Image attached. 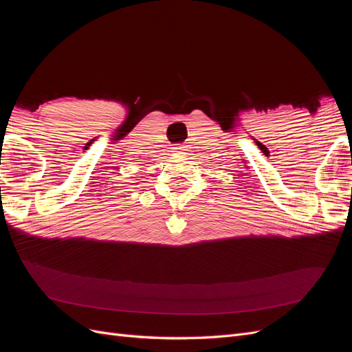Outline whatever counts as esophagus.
<instances>
[{"mask_svg":"<svg viewBox=\"0 0 352 352\" xmlns=\"http://www.w3.org/2000/svg\"><path fill=\"white\" fill-rule=\"evenodd\" d=\"M184 146L182 145H176V146H173V153L175 154H184Z\"/></svg>","mask_w":352,"mask_h":352,"instance_id":"1","label":"esophagus"}]
</instances>
